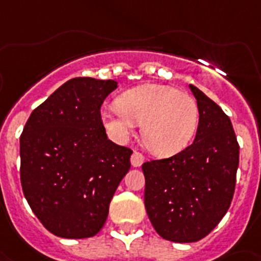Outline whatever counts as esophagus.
Returning <instances> with one entry per match:
<instances>
[{
	"label": "esophagus",
	"instance_id": "34e87169",
	"mask_svg": "<svg viewBox=\"0 0 261 261\" xmlns=\"http://www.w3.org/2000/svg\"><path fill=\"white\" fill-rule=\"evenodd\" d=\"M144 163V156L143 153H140L139 151H134L131 155V164L133 167H140Z\"/></svg>",
	"mask_w": 261,
	"mask_h": 261
}]
</instances>
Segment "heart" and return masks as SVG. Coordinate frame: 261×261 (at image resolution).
Instances as JSON below:
<instances>
[{
  "label": "heart",
  "instance_id": "1",
  "mask_svg": "<svg viewBox=\"0 0 261 261\" xmlns=\"http://www.w3.org/2000/svg\"><path fill=\"white\" fill-rule=\"evenodd\" d=\"M118 105L102 110V122L115 140L123 142L142 122L144 144L156 155L177 153L192 142L199 108L189 93L165 84H142L118 97Z\"/></svg>",
  "mask_w": 261,
  "mask_h": 261
}]
</instances>
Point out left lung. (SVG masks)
<instances>
[{
  "instance_id": "8db88e82",
  "label": "left lung",
  "mask_w": 261,
  "mask_h": 261,
  "mask_svg": "<svg viewBox=\"0 0 261 261\" xmlns=\"http://www.w3.org/2000/svg\"><path fill=\"white\" fill-rule=\"evenodd\" d=\"M199 108L194 142L167 159L142 165L144 205L153 228L167 240L190 243L210 234L235 192L239 143L230 118L190 85Z\"/></svg>"
}]
</instances>
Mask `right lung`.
<instances>
[{
    "instance_id": "add662e5",
    "label": "right lung",
    "mask_w": 261,
    "mask_h": 261,
    "mask_svg": "<svg viewBox=\"0 0 261 261\" xmlns=\"http://www.w3.org/2000/svg\"><path fill=\"white\" fill-rule=\"evenodd\" d=\"M114 80L76 77L35 108L19 139L27 202L56 237L83 239L105 225L109 205L130 169L133 149L108 139L101 106Z\"/></svg>"
}]
</instances>
